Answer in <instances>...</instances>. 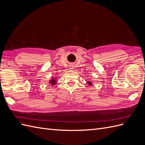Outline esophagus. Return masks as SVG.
<instances>
[{"instance_id": "esophagus-1", "label": "esophagus", "mask_w": 145, "mask_h": 145, "mask_svg": "<svg viewBox=\"0 0 145 145\" xmlns=\"http://www.w3.org/2000/svg\"><path fill=\"white\" fill-rule=\"evenodd\" d=\"M73 68H74L73 65H70V67H69V69H73Z\"/></svg>"}]
</instances>
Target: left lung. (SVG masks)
<instances>
[{
    "instance_id": "8db88e82",
    "label": "left lung",
    "mask_w": 145,
    "mask_h": 145,
    "mask_svg": "<svg viewBox=\"0 0 145 145\" xmlns=\"http://www.w3.org/2000/svg\"><path fill=\"white\" fill-rule=\"evenodd\" d=\"M87 83H88V85H92V83H91V82H90L89 81H88V82H87Z\"/></svg>"
}]
</instances>
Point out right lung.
I'll list each match as a JSON object with an SVG mask.
<instances>
[{"instance_id":"1","label":"right lung","mask_w":145,"mask_h":145,"mask_svg":"<svg viewBox=\"0 0 145 145\" xmlns=\"http://www.w3.org/2000/svg\"><path fill=\"white\" fill-rule=\"evenodd\" d=\"M50 83H51V85H54L56 83V79H54V78H52V79L50 82Z\"/></svg>"}]
</instances>
